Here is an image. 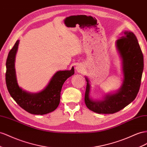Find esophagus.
Masks as SVG:
<instances>
[{
  "mask_svg": "<svg viewBox=\"0 0 147 147\" xmlns=\"http://www.w3.org/2000/svg\"><path fill=\"white\" fill-rule=\"evenodd\" d=\"M76 69H77L78 72H80V71H82V67H81L80 65H77L76 66Z\"/></svg>",
  "mask_w": 147,
  "mask_h": 147,
  "instance_id": "obj_1",
  "label": "esophagus"
}]
</instances>
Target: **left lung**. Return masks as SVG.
<instances>
[{
	"label": "left lung",
	"mask_w": 147,
	"mask_h": 147,
	"mask_svg": "<svg viewBox=\"0 0 147 147\" xmlns=\"http://www.w3.org/2000/svg\"><path fill=\"white\" fill-rule=\"evenodd\" d=\"M117 50L122 59L124 79L117 92L106 94L101 101L90 98V83L85 77L86 88L85 105L89 109L98 114H113L119 111L136 98L139 91L144 70V55L138 40L131 31H125L116 42Z\"/></svg>",
	"instance_id": "1"
}]
</instances>
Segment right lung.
Here are the masks:
<instances>
[{"mask_svg": "<svg viewBox=\"0 0 147 147\" xmlns=\"http://www.w3.org/2000/svg\"><path fill=\"white\" fill-rule=\"evenodd\" d=\"M19 40L15 42L8 55L6 62L5 81L8 91L16 102L28 113L42 115L53 112L60 102L62 87L67 78L74 74V68L58 71L41 92L31 93L23 90L18 85L15 69V56Z\"/></svg>", "mask_w": 147, "mask_h": 147, "instance_id": "right-lung-1", "label": "right lung"}]
</instances>
